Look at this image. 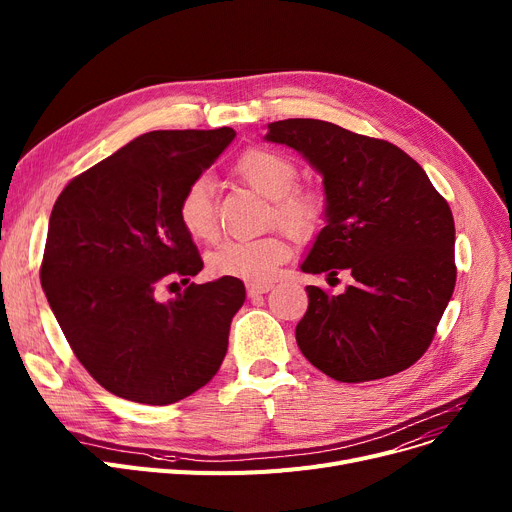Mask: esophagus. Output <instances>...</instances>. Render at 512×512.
<instances>
[{
  "label": "esophagus",
  "mask_w": 512,
  "mask_h": 512,
  "mask_svg": "<svg viewBox=\"0 0 512 512\" xmlns=\"http://www.w3.org/2000/svg\"><path fill=\"white\" fill-rule=\"evenodd\" d=\"M272 288H274L272 282H249V284H247L249 297H257V294H265V292H270Z\"/></svg>",
  "instance_id": "1"
}]
</instances>
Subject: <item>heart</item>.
Segmentation results:
<instances>
[{
    "label": "heart",
    "mask_w": 512,
    "mask_h": 512,
    "mask_svg": "<svg viewBox=\"0 0 512 512\" xmlns=\"http://www.w3.org/2000/svg\"><path fill=\"white\" fill-rule=\"evenodd\" d=\"M238 178L255 193L274 201V220L297 240L313 236L326 215V201L317 191L297 188V166L272 149L253 147L236 161ZM178 220L193 240L205 242L218 230V215L213 205V184L207 176H199L182 191L178 201ZM290 257V245L280 234L259 238L222 240L207 255V270L218 278H242L251 282L270 280L278 267Z\"/></svg>",
    "instance_id": "obj_1"
}]
</instances>
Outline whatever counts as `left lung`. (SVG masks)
Listing matches in <instances>:
<instances>
[{
    "label": "left lung",
    "mask_w": 512,
    "mask_h": 512,
    "mask_svg": "<svg viewBox=\"0 0 512 512\" xmlns=\"http://www.w3.org/2000/svg\"><path fill=\"white\" fill-rule=\"evenodd\" d=\"M265 141L299 151L324 182L326 226L301 270L353 276L336 297L307 286L301 353L346 384L411 367L432 342L456 282L448 203L405 151L332 122L278 120L267 124Z\"/></svg>",
    "instance_id": "left-lung-1"
}]
</instances>
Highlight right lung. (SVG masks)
<instances>
[{
    "label": "right lung",
    "instance_id": "obj_1",
    "mask_svg": "<svg viewBox=\"0 0 512 512\" xmlns=\"http://www.w3.org/2000/svg\"><path fill=\"white\" fill-rule=\"evenodd\" d=\"M236 132L153 130L76 176L49 215L41 286L76 359L97 384L141 405H172L218 373L245 284L188 283L203 261L178 201Z\"/></svg>",
    "mask_w": 512,
    "mask_h": 512
}]
</instances>
